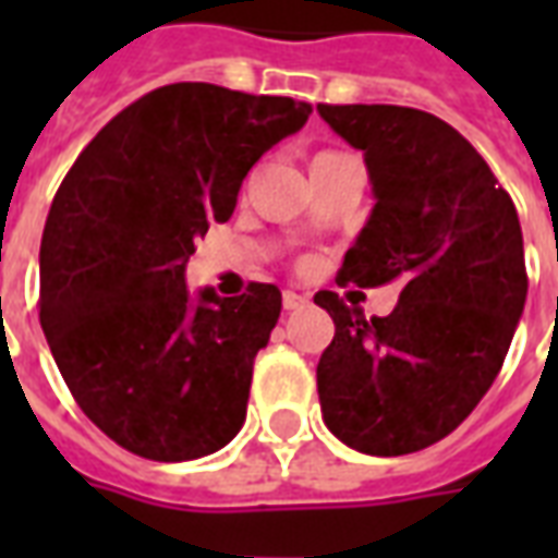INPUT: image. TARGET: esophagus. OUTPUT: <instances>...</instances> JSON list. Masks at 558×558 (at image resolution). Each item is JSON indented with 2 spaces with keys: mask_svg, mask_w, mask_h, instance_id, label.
<instances>
[{
  "mask_svg": "<svg viewBox=\"0 0 558 558\" xmlns=\"http://www.w3.org/2000/svg\"><path fill=\"white\" fill-rule=\"evenodd\" d=\"M307 302H311V299L302 295V292H292V290L283 292V311H302Z\"/></svg>",
  "mask_w": 558,
  "mask_h": 558,
  "instance_id": "esophagus-1",
  "label": "esophagus"
}]
</instances>
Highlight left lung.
<instances>
[{
    "instance_id": "left-lung-1",
    "label": "left lung",
    "mask_w": 558,
    "mask_h": 558,
    "mask_svg": "<svg viewBox=\"0 0 558 558\" xmlns=\"http://www.w3.org/2000/svg\"><path fill=\"white\" fill-rule=\"evenodd\" d=\"M362 148L376 206L338 283L398 280V307L364 319L338 292L314 302L335 319L316 364L323 421L362 454L421 451L487 395L526 304L517 208L463 134L395 104H319Z\"/></svg>"
}]
</instances>
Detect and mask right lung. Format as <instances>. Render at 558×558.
Segmentation results:
<instances>
[{"instance_id":"right-lung-1","label":"right lung","mask_w":558,"mask_h":558,"mask_svg":"<svg viewBox=\"0 0 558 558\" xmlns=\"http://www.w3.org/2000/svg\"><path fill=\"white\" fill-rule=\"evenodd\" d=\"M311 104L172 83L125 107L80 151L41 239V328L95 427L131 454L182 463L242 430L275 283L191 299L184 266L230 220L244 175Z\"/></svg>"}]
</instances>
